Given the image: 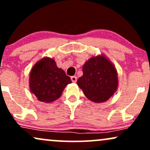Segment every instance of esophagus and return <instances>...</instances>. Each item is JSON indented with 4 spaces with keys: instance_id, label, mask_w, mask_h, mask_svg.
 Masks as SVG:
<instances>
[{
    "instance_id": "34e87169",
    "label": "esophagus",
    "mask_w": 150,
    "mask_h": 150,
    "mask_svg": "<svg viewBox=\"0 0 150 150\" xmlns=\"http://www.w3.org/2000/svg\"><path fill=\"white\" fill-rule=\"evenodd\" d=\"M70 78H71V80H72V82H77V77L76 76H72L71 77H70Z\"/></svg>"
}]
</instances>
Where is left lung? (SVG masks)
Here are the masks:
<instances>
[{"instance_id":"obj_1","label":"left lung","mask_w":150,"mask_h":150,"mask_svg":"<svg viewBox=\"0 0 150 150\" xmlns=\"http://www.w3.org/2000/svg\"><path fill=\"white\" fill-rule=\"evenodd\" d=\"M83 75L77 84L89 100L97 103L107 101L116 92L118 75L112 63L104 56L92 57L82 68Z\"/></svg>"}]
</instances>
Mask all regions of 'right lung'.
<instances>
[{
    "label": "right lung",
    "instance_id": "right-lung-1",
    "mask_svg": "<svg viewBox=\"0 0 150 150\" xmlns=\"http://www.w3.org/2000/svg\"><path fill=\"white\" fill-rule=\"evenodd\" d=\"M71 82L70 77L49 58H42L36 63L30 73L31 92L44 102H52L58 99L65 87Z\"/></svg>",
    "mask_w": 150,
    "mask_h": 150
}]
</instances>
